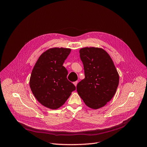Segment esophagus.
<instances>
[{"mask_svg": "<svg viewBox=\"0 0 147 147\" xmlns=\"http://www.w3.org/2000/svg\"><path fill=\"white\" fill-rule=\"evenodd\" d=\"M78 83V81H76V82H74L73 83V84H74V85L76 86H77Z\"/></svg>", "mask_w": 147, "mask_h": 147, "instance_id": "1", "label": "esophagus"}]
</instances>
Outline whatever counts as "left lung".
Instances as JSON below:
<instances>
[{
    "instance_id": "left-lung-1",
    "label": "left lung",
    "mask_w": 147,
    "mask_h": 147,
    "mask_svg": "<svg viewBox=\"0 0 147 147\" xmlns=\"http://www.w3.org/2000/svg\"><path fill=\"white\" fill-rule=\"evenodd\" d=\"M79 52L85 78L78 83L77 91L86 106L97 109L114 96L119 75L111 56L103 49L85 47Z\"/></svg>"
}]
</instances>
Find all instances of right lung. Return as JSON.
Masks as SVG:
<instances>
[{"mask_svg": "<svg viewBox=\"0 0 147 147\" xmlns=\"http://www.w3.org/2000/svg\"><path fill=\"white\" fill-rule=\"evenodd\" d=\"M70 52L69 49H50L40 56L32 71L31 91L36 100L49 109H58L76 90L74 85L67 79L68 71L63 66Z\"/></svg>", "mask_w": 147, "mask_h": 147, "instance_id": "right-lung-1", "label": "right lung"}]
</instances>
